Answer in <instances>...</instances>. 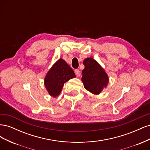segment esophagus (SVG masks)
<instances>
[{
  "mask_svg": "<svg viewBox=\"0 0 150 150\" xmlns=\"http://www.w3.org/2000/svg\"><path fill=\"white\" fill-rule=\"evenodd\" d=\"M74 72H75L76 75L78 76V77H79L81 76V71L79 69H76L74 71Z\"/></svg>",
  "mask_w": 150,
  "mask_h": 150,
  "instance_id": "1",
  "label": "esophagus"
}]
</instances>
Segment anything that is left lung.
<instances>
[{"label": "left lung", "instance_id": "8db88e82", "mask_svg": "<svg viewBox=\"0 0 150 150\" xmlns=\"http://www.w3.org/2000/svg\"><path fill=\"white\" fill-rule=\"evenodd\" d=\"M85 67L82 71L81 80L84 88L94 94H99L109 82L108 74L98 62L92 57L86 58L83 61Z\"/></svg>", "mask_w": 150, "mask_h": 150}]
</instances>
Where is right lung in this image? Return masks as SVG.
Masks as SVG:
<instances>
[{"label":"right lung","mask_w":150,"mask_h":150,"mask_svg":"<svg viewBox=\"0 0 150 150\" xmlns=\"http://www.w3.org/2000/svg\"><path fill=\"white\" fill-rule=\"evenodd\" d=\"M75 77L73 70L61 58L48 71L44 78V85L49 95L55 98L61 93L64 84Z\"/></svg>","instance_id":"obj_1"}]
</instances>
